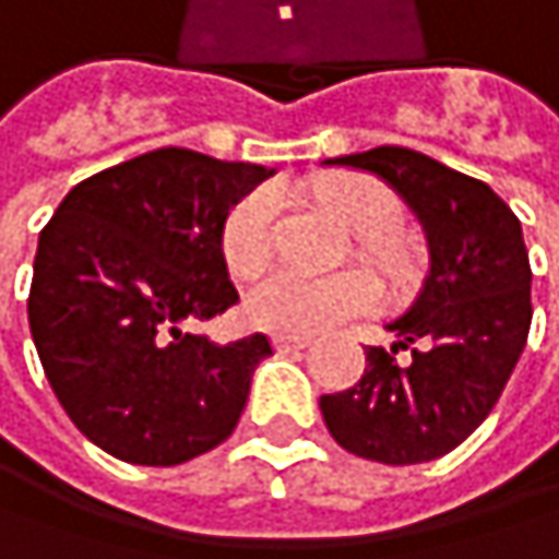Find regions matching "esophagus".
Here are the masks:
<instances>
[{"label":"esophagus","instance_id":"34e87169","mask_svg":"<svg viewBox=\"0 0 559 559\" xmlns=\"http://www.w3.org/2000/svg\"><path fill=\"white\" fill-rule=\"evenodd\" d=\"M309 335H273L276 353H302V348H309Z\"/></svg>","mask_w":559,"mask_h":559}]
</instances>
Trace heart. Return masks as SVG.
<instances>
[{
	"instance_id": "obj_1",
	"label": "heart",
	"mask_w": 559,
	"mask_h": 559,
	"mask_svg": "<svg viewBox=\"0 0 559 559\" xmlns=\"http://www.w3.org/2000/svg\"><path fill=\"white\" fill-rule=\"evenodd\" d=\"M325 200L362 237H382L399 221L395 193L366 177L335 183L325 193ZM276 221H280V197L270 190L240 200L230 211L224 224V260L237 276H253L257 270L266 266L276 247ZM369 247L389 270L399 266V253L389 243L369 240ZM379 299H382L379 283L362 270H345L332 276L276 270L247 293L243 309L257 329L280 332V335H316L372 312Z\"/></svg>"
}]
</instances>
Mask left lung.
I'll use <instances>...</instances> for the list:
<instances>
[{"label": "left lung", "mask_w": 559, "mask_h": 559, "mask_svg": "<svg viewBox=\"0 0 559 559\" xmlns=\"http://www.w3.org/2000/svg\"><path fill=\"white\" fill-rule=\"evenodd\" d=\"M325 164L382 177L418 217L428 273L395 342L366 348L362 379L319 408L329 435L359 457L421 464L454 451L498 405L531 332V260L511 206L467 174L408 147ZM408 347L405 367L394 353Z\"/></svg>", "instance_id": "1"}]
</instances>
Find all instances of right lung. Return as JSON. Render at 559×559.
<instances>
[{"label": "right lung", "instance_id": "right-lung-1", "mask_svg": "<svg viewBox=\"0 0 559 559\" xmlns=\"http://www.w3.org/2000/svg\"><path fill=\"white\" fill-rule=\"evenodd\" d=\"M270 174L160 147L72 187L38 234L32 342L55 399L102 451L170 467L234 435L270 338L217 345L183 325L240 302L224 224Z\"/></svg>", "mask_w": 559, "mask_h": 559}]
</instances>
